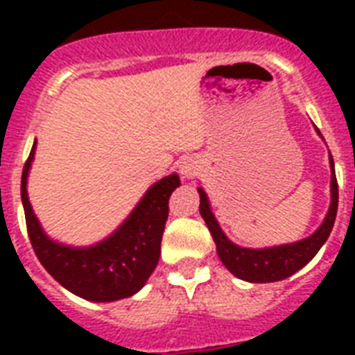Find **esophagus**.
<instances>
[{
    "mask_svg": "<svg viewBox=\"0 0 355 355\" xmlns=\"http://www.w3.org/2000/svg\"><path fill=\"white\" fill-rule=\"evenodd\" d=\"M197 171H199V167H197V164H195L193 160H184L182 164H180V173H182L184 178L195 177Z\"/></svg>",
    "mask_w": 355,
    "mask_h": 355,
    "instance_id": "1",
    "label": "esophagus"
}]
</instances>
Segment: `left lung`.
Returning a JSON list of instances; mask_svg holds the SVG:
<instances>
[{
  "instance_id": "1",
  "label": "left lung",
  "mask_w": 355,
  "mask_h": 355,
  "mask_svg": "<svg viewBox=\"0 0 355 355\" xmlns=\"http://www.w3.org/2000/svg\"><path fill=\"white\" fill-rule=\"evenodd\" d=\"M331 166V205L326 214L324 221L315 234L302 239V241L280 245V247L269 248H243L234 245L225 234H223L219 223L210 210V202L206 197L205 189L199 188L200 195V216L205 219L206 227L210 230L211 237L217 245V254L221 258L223 265L227 267L234 276L241 280L254 282V284H267V282L284 280L287 276L295 275L306 263H309L313 256L320 250L324 241L330 236L337 216V205H339V186H337L336 167L334 158L330 155Z\"/></svg>"
}]
</instances>
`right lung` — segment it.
<instances>
[{"label":"right lung","mask_w":355,"mask_h":355,"mask_svg":"<svg viewBox=\"0 0 355 355\" xmlns=\"http://www.w3.org/2000/svg\"><path fill=\"white\" fill-rule=\"evenodd\" d=\"M36 141L21 173V202L31 245L44 269L68 291L94 300L114 302L132 297L145 286L160 258L162 234L169 214V197L180 186L178 175L153 184L121 227L94 247L75 248L44 234L27 197V175Z\"/></svg>","instance_id":"obj_1"}]
</instances>
